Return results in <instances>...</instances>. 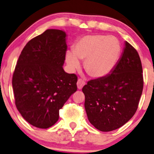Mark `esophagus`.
Listing matches in <instances>:
<instances>
[{
	"instance_id": "34e87169",
	"label": "esophagus",
	"mask_w": 154,
	"mask_h": 154,
	"mask_svg": "<svg viewBox=\"0 0 154 154\" xmlns=\"http://www.w3.org/2000/svg\"><path fill=\"white\" fill-rule=\"evenodd\" d=\"M85 85V82L84 81V80H82V79H80L78 80V82H77L78 89H81Z\"/></svg>"
}]
</instances>
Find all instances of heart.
Wrapping results in <instances>:
<instances>
[{"label": "heart", "instance_id": "b5f03b06", "mask_svg": "<svg viewBox=\"0 0 154 154\" xmlns=\"http://www.w3.org/2000/svg\"><path fill=\"white\" fill-rule=\"evenodd\" d=\"M120 53L117 39L112 37L94 34L84 36L74 47L68 50L65 59L71 70L79 67V60H85L84 69L90 76H105L114 67Z\"/></svg>", "mask_w": 154, "mask_h": 154}]
</instances>
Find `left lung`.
<instances>
[{"label":"left lung","instance_id":"8db88e82","mask_svg":"<svg viewBox=\"0 0 154 154\" xmlns=\"http://www.w3.org/2000/svg\"><path fill=\"white\" fill-rule=\"evenodd\" d=\"M143 89L140 57L125 42L122 57L110 74L89 80L82 88L89 122L102 132L122 127L137 111Z\"/></svg>","mask_w":154,"mask_h":154}]
</instances>
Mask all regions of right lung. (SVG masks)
I'll return each instance as SVG.
<instances>
[{
  "instance_id": "obj_1",
  "label": "right lung",
  "mask_w": 154,
  "mask_h": 154,
  "mask_svg": "<svg viewBox=\"0 0 154 154\" xmlns=\"http://www.w3.org/2000/svg\"><path fill=\"white\" fill-rule=\"evenodd\" d=\"M66 33L48 29L27 43L15 68L12 86L15 104L24 119L46 129L59 117V110L77 91L78 78L63 70Z\"/></svg>"
}]
</instances>
